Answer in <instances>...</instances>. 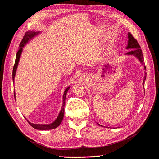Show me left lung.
Returning <instances> with one entry per match:
<instances>
[{
    "instance_id": "8db88e82",
    "label": "left lung",
    "mask_w": 159,
    "mask_h": 159,
    "mask_svg": "<svg viewBox=\"0 0 159 159\" xmlns=\"http://www.w3.org/2000/svg\"><path fill=\"white\" fill-rule=\"evenodd\" d=\"M126 49H131L129 52L126 53V56H134L136 58L140 61V63L144 66V70H146V67L145 66V62H144V58L143 56L142 50L141 49V47L138 44L137 41L134 39L133 36L131 35V34L130 32H128V42H127V46L126 47ZM146 76L147 73L145 71V76H144L143 82V86L144 87V84H145V81L146 80ZM99 126H102L101 125L98 124Z\"/></svg>"
}]
</instances>
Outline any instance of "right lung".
I'll use <instances>...</instances> for the list:
<instances>
[{"label":"right lung","instance_id":"right-lung-1","mask_svg":"<svg viewBox=\"0 0 159 159\" xmlns=\"http://www.w3.org/2000/svg\"><path fill=\"white\" fill-rule=\"evenodd\" d=\"M41 32L38 31V32H28L25 34V36H24L22 40L21 41L20 45H19V49L18 51L16 54V60H15V64H14V68H13V71H12V80H13V82H14V78H15V75H16V70L18 68V62L20 61V58L21 54L23 51V48L25 47L28 42H29L31 40H32L34 38L36 37V36H38L39 34H40ZM71 86H68V88H66V89H65L64 92V95H63V103H62V107L61 108L60 111L57 115V117L56 118V119L54 122H52V123L50 124H34L30 123L29 121H28L26 119V118H25L27 121L28 122L30 125L36 129L38 130H42V131H47V130H50V129H56V127H58L60 123H61L62 120H63L64 118V105H65V101H66V97L67 93H68V90L70 89ZM14 98H16L15 96V93H14Z\"/></svg>","mask_w":159,"mask_h":159}]
</instances>
